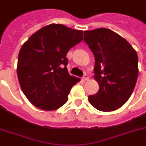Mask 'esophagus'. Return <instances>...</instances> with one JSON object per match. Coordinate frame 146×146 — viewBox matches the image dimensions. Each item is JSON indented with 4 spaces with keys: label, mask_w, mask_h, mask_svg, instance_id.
<instances>
[{
    "label": "esophagus",
    "mask_w": 146,
    "mask_h": 146,
    "mask_svg": "<svg viewBox=\"0 0 146 146\" xmlns=\"http://www.w3.org/2000/svg\"><path fill=\"white\" fill-rule=\"evenodd\" d=\"M88 74H84V75H83V80H88Z\"/></svg>",
    "instance_id": "1"
}]
</instances>
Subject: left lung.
Segmentation results:
<instances>
[{"label": "left lung", "mask_w": 146, "mask_h": 146, "mask_svg": "<svg viewBox=\"0 0 146 146\" xmlns=\"http://www.w3.org/2000/svg\"><path fill=\"white\" fill-rule=\"evenodd\" d=\"M85 43L94 56V78L99 84L97 94L88 96L98 110L111 111L129 99L138 77V57L123 37L109 29L84 32Z\"/></svg>", "instance_id": "8db88e82"}]
</instances>
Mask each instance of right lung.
I'll return each mask as SVG.
<instances>
[{
	"label": "right lung",
	"instance_id": "right-lung-1",
	"mask_svg": "<svg viewBox=\"0 0 146 146\" xmlns=\"http://www.w3.org/2000/svg\"><path fill=\"white\" fill-rule=\"evenodd\" d=\"M83 40V31L50 24L32 35L22 46L17 77L27 99L43 110L59 109L80 79L68 74L66 54Z\"/></svg>",
	"mask_w": 146,
	"mask_h": 146
}]
</instances>
